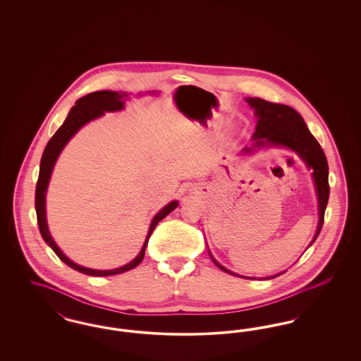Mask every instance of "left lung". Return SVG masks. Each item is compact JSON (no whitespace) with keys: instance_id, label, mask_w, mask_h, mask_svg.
<instances>
[{"instance_id":"left-lung-1","label":"left lung","mask_w":361,"mask_h":361,"mask_svg":"<svg viewBox=\"0 0 361 361\" xmlns=\"http://www.w3.org/2000/svg\"><path fill=\"white\" fill-rule=\"evenodd\" d=\"M246 102L252 105V108H255L258 118L256 133L253 134V139L256 140L255 146L261 147L272 145L290 147L300 155L303 161H306L307 166L314 171L312 177L315 181L319 202V224L317 227V233L310 243L311 246L322 230L330 193L326 155L318 140L310 133L300 114L296 112L293 108L284 104L271 103L262 99H247ZM245 152H250V149H245ZM214 262L221 269H224V272L231 274L230 271L221 267L215 259ZM280 275L281 274L276 276ZM276 276L268 279H274Z\"/></svg>"}]
</instances>
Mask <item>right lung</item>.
Instances as JSON below:
<instances>
[{
    "label": "right lung",
    "instance_id": "add662e5",
    "mask_svg": "<svg viewBox=\"0 0 361 361\" xmlns=\"http://www.w3.org/2000/svg\"><path fill=\"white\" fill-rule=\"evenodd\" d=\"M123 96H127V94H123V93L121 94V93L111 92V90H100V92L89 93L84 97L78 99L75 102V105L70 109L66 121H63V124L58 128V131L49 140L46 149L43 152V155H42V159H40V171H39L36 190H35V208H36L37 226H39L40 234H42L43 240H46V243L55 252V255L61 258L66 265H69L70 268H73L74 271H78L81 274L89 276L119 275V274L127 272V271L135 268L143 259L147 242H149V238H150L155 226L158 224V222H161L168 214H171L178 204L177 202H172L168 206L164 207L155 215L153 222L150 224L146 240L143 243V247L139 252V255L130 264H127L121 268H118V269L96 271V269H89V268L80 267V265H77L75 262H73L71 259L66 257L52 240L49 227H47V222H46V190H47V185H49V181H50L54 164H55L59 153L62 152V149L65 147V145L69 142L70 137H73L84 124H86L87 121H93V119L102 116L105 111L112 112V111L121 109L123 105H124L121 102Z\"/></svg>",
    "mask_w": 361,
    "mask_h": 361
}]
</instances>
